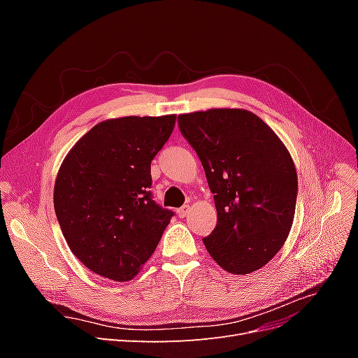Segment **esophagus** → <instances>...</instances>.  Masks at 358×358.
I'll use <instances>...</instances> for the list:
<instances>
[{"instance_id":"obj_1","label":"esophagus","mask_w":358,"mask_h":358,"mask_svg":"<svg viewBox=\"0 0 358 358\" xmlns=\"http://www.w3.org/2000/svg\"><path fill=\"white\" fill-rule=\"evenodd\" d=\"M189 210H191L189 204H183L182 208H179V209H178V215L180 216V218H185V216L189 213Z\"/></svg>"}]
</instances>
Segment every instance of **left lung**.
<instances>
[{
	"mask_svg": "<svg viewBox=\"0 0 358 358\" xmlns=\"http://www.w3.org/2000/svg\"><path fill=\"white\" fill-rule=\"evenodd\" d=\"M213 194L218 222L203 239L224 270L248 275L284 246L296 212L297 171L263 119L243 109L179 115Z\"/></svg>",
	"mask_w": 358,
	"mask_h": 358,
	"instance_id": "8db88e82",
	"label": "left lung"
}]
</instances>
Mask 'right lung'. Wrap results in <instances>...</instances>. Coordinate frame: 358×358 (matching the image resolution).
I'll return each mask as SVG.
<instances>
[{
	"label": "right lung",
	"mask_w": 358,
	"mask_h": 358,
	"mask_svg": "<svg viewBox=\"0 0 358 358\" xmlns=\"http://www.w3.org/2000/svg\"><path fill=\"white\" fill-rule=\"evenodd\" d=\"M175 122L176 115L107 119L64 158L53 206L71 252L91 272L127 282L154 254L173 212L152 200L150 162Z\"/></svg>",
	"instance_id": "1"
}]
</instances>
